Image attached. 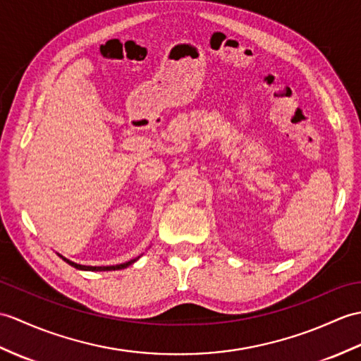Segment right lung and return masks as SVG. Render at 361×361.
Here are the masks:
<instances>
[{"label": "right lung", "instance_id": "1", "mask_svg": "<svg viewBox=\"0 0 361 361\" xmlns=\"http://www.w3.org/2000/svg\"><path fill=\"white\" fill-rule=\"evenodd\" d=\"M61 257V255H60ZM66 263H69L71 266H73V267H77V269H81V271H118V269H124V267H128V266H130L132 263H135L138 258H133V259H130V262H128V263H123V264H116V266H82V264H77V263H73V262H69V259L67 258H64V257H61Z\"/></svg>", "mask_w": 361, "mask_h": 361}]
</instances>
